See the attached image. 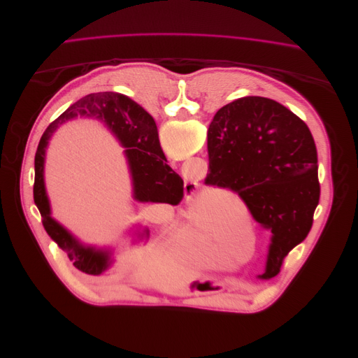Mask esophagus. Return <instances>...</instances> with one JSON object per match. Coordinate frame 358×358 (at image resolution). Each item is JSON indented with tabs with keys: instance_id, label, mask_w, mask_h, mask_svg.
<instances>
[{
	"instance_id": "obj_1",
	"label": "esophagus",
	"mask_w": 358,
	"mask_h": 358,
	"mask_svg": "<svg viewBox=\"0 0 358 358\" xmlns=\"http://www.w3.org/2000/svg\"><path fill=\"white\" fill-rule=\"evenodd\" d=\"M196 182L195 180H191V179H186V182H185V186L186 188H188L191 192H194L195 189H196Z\"/></svg>"
}]
</instances>
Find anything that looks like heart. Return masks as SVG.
Wrapping results in <instances>:
<instances>
[{
  "label": "heart",
  "mask_w": 358,
  "mask_h": 358,
  "mask_svg": "<svg viewBox=\"0 0 358 358\" xmlns=\"http://www.w3.org/2000/svg\"><path fill=\"white\" fill-rule=\"evenodd\" d=\"M211 239L213 234L207 224H203L202 221H192L185 233L186 250L189 252V255L196 262H207L208 252L211 248Z\"/></svg>",
  "instance_id": "heart-1"
}]
</instances>
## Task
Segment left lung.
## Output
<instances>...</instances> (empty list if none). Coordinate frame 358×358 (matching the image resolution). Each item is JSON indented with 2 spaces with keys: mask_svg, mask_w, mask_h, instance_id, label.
I'll return each instance as SVG.
<instances>
[{
  "mask_svg": "<svg viewBox=\"0 0 358 358\" xmlns=\"http://www.w3.org/2000/svg\"><path fill=\"white\" fill-rule=\"evenodd\" d=\"M206 185L239 195L271 236L266 271L275 277L301 243L319 203L317 151L312 132L278 101L246 96L221 108L208 128Z\"/></svg>",
  "mask_w": 358,
  "mask_h": 358,
  "instance_id": "1",
  "label": "left lung"
}]
</instances>
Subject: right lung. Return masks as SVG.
I'll list each match as a JSON object with an SVG mask.
<instances>
[{"label": "right lung", "instance_id": "right-lung-1", "mask_svg": "<svg viewBox=\"0 0 358 358\" xmlns=\"http://www.w3.org/2000/svg\"><path fill=\"white\" fill-rule=\"evenodd\" d=\"M78 115L103 121L125 147L134 185V199L178 206L183 198V180L166 163L167 160L160 147L155 119L138 103L121 93L103 92L87 94L76 101L46 128L36 150L35 186H33V198L43 218V227L50 239L66 252L68 258L77 269L90 275H100L110 264L109 253L80 245L78 241L50 217L43 182L45 151L50 135L59 124ZM145 234H148V230H145Z\"/></svg>", "mask_w": 358, "mask_h": 358}]
</instances>
